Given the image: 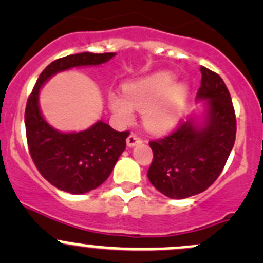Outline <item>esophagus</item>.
<instances>
[{"label": "esophagus", "instance_id": "1", "mask_svg": "<svg viewBox=\"0 0 263 263\" xmlns=\"http://www.w3.org/2000/svg\"><path fill=\"white\" fill-rule=\"evenodd\" d=\"M141 142H142V139L141 137L137 136V135L131 134L128 137H127V146H129V147L136 146V145L141 144Z\"/></svg>", "mask_w": 263, "mask_h": 263}]
</instances>
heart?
I'll return each mask as SVG.
<instances>
[{
	"label": "heart",
	"mask_w": 263,
	"mask_h": 263,
	"mask_svg": "<svg viewBox=\"0 0 263 263\" xmlns=\"http://www.w3.org/2000/svg\"><path fill=\"white\" fill-rule=\"evenodd\" d=\"M172 72H159L124 87V95L110 92L109 108L119 119L128 122L134 109L144 112V123L153 132L171 129L178 121L188 98L184 82L173 84Z\"/></svg>",
	"instance_id": "heart-1"
}]
</instances>
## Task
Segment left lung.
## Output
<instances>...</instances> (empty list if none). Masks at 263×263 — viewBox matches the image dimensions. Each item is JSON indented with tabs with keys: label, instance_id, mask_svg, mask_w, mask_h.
<instances>
[{
	"label": "left lung",
	"instance_id": "obj_1",
	"mask_svg": "<svg viewBox=\"0 0 263 263\" xmlns=\"http://www.w3.org/2000/svg\"><path fill=\"white\" fill-rule=\"evenodd\" d=\"M198 100H206L202 123L190 118L163 139L150 141L154 158L147 177L166 197L182 198L208 190L224 169L237 134L229 90L214 71L201 66Z\"/></svg>",
	"mask_w": 263,
	"mask_h": 263
}]
</instances>
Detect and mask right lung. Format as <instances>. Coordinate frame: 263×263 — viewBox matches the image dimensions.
<instances>
[{
    "label": "right lung",
    "mask_w": 263,
    "mask_h": 263,
    "mask_svg": "<svg viewBox=\"0 0 263 263\" xmlns=\"http://www.w3.org/2000/svg\"><path fill=\"white\" fill-rule=\"evenodd\" d=\"M115 55L116 53L82 52L58 58L44 68L29 95L25 108L29 153L39 173L58 190L82 195L104 183L126 148L129 132L116 131L103 121L85 131H57L39 109L41 87L61 71L102 65Z\"/></svg>",
    "instance_id": "right-lung-1"
}]
</instances>
